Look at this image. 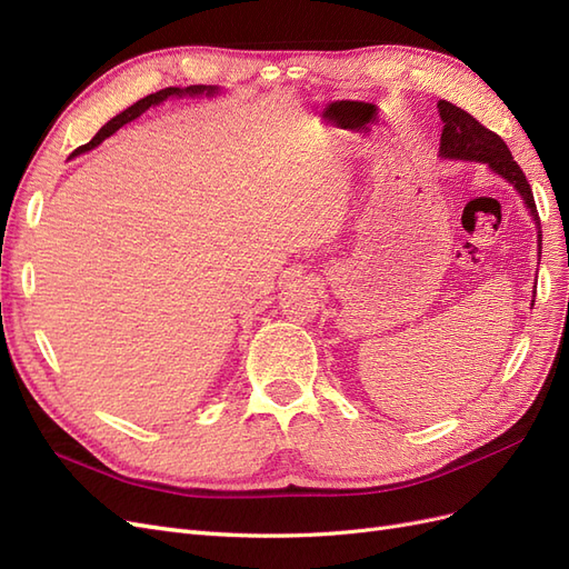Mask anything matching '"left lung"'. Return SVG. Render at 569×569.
Segmentation results:
<instances>
[{
  "label": "left lung",
  "mask_w": 569,
  "mask_h": 569,
  "mask_svg": "<svg viewBox=\"0 0 569 569\" xmlns=\"http://www.w3.org/2000/svg\"><path fill=\"white\" fill-rule=\"evenodd\" d=\"M437 107H439V116L443 120L441 147H439L441 157L489 163L491 170H496L498 176L506 178L515 189H518L520 197L527 203V209L531 211V218L537 220L539 232H541V220L537 213V203H533L531 187L522 173V168L518 166V161L512 159L508 144L493 130L481 126L475 116L451 104V101L441 99ZM539 242H541V234H539Z\"/></svg>",
  "instance_id": "1"
}]
</instances>
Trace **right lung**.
Wrapping results in <instances>:
<instances>
[{
  "instance_id": "right-lung-1",
  "label": "right lung",
  "mask_w": 569,
  "mask_h": 569,
  "mask_svg": "<svg viewBox=\"0 0 569 569\" xmlns=\"http://www.w3.org/2000/svg\"><path fill=\"white\" fill-rule=\"evenodd\" d=\"M203 92H206V94H216V88H213V84H189V88H184V90H180V88H166V90H159V92H153V94H147L144 99L137 101V104L128 107L123 113L113 116V118L109 120V123H107L104 128H101L88 144L78 147L73 153H82V151H88V149H94L101 140H107V137L113 134L118 128H123L126 123H130V120H134L137 116H142L151 104H161V101L168 99V97H182V94L197 97V94H203Z\"/></svg>"
}]
</instances>
